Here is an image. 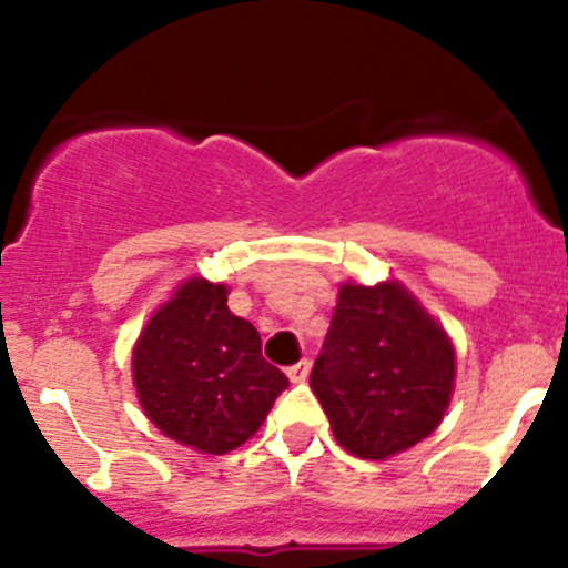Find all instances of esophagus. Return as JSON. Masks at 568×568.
Instances as JSON below:
<instances>
[{
	"mask_svg": "<svg viewBox=\"0 0 568 568\" xmlns=\"http://www.w3.org/2000/svg\"><path fill=\"white\" fill-rule=\"evenodd\" d=\"M285 374H288V379L294 382V385H302V382L307 379V374H311V363H307V359H300V363L291 365Z\"/></svg>",
	"mask_w": 568,
	"mask_h": 568,
	"instance_id": "1",
	"label": "esophagus"
}]
</instances>
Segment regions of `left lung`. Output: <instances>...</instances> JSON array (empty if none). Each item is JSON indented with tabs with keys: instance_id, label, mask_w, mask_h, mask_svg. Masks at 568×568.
<instances>
[{
	"instance_id": "obj_1",
	"label": "left lung",
	"mask_w": 568,
	"mask_h": 568,
	"mask_svg": "<svg viewBox=\"0 0 568 568\" xmlns=\"http://www.w3.org/2000/svg\"><path fill=\"white\" fill-rule=\"evenodd\" d=\"M454 379V343L404 285H341L311 374L337 445L374 462L412 448L443 423Z\"/></svg>"
}]
</instances>
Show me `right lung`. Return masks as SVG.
<instances>
[{"mask_svg":"<svg viewBox=\"0 0 568 568\" xmlns=\"http://www.w3.org/2000/svg\"><path fill=\"white\" fill-rule=\"evenodd\" d=\"M134 387L153 426L200 454H227L261 428L288 376L261 354L227 288L192 277L159 307L131 354Z\"/></svg>","mask_w":568,"mask_h":568,"instance_id":"add662e5","label":"right lung"}]
</instances>
